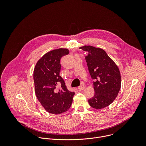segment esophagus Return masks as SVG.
Segmentation results:
<instances>
[{"label": "esophagus", "instance_id": "esophagus-1", "mask_svg": "<svg viewBox=\"0 0 146 146\" xmlns=\"http://www.w3.org/2000/svg\"><path fill=\"white\" fill-rule=\"evenodd\" d=\"M86 88V86H85V85H81L80 87H78V90H79V91H82V90H84V88Z\"/></svg>", "mask_w": 146, "mask_h": 146}]
</instances>
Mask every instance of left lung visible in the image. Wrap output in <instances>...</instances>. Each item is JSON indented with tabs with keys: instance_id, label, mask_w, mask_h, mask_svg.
I'll return each instance as SVG.
<instances>
[{
	"instance_id": "left-lung-1",
	"label": "left lung",
	"mask_w": 146,
	"mask_h": 146,
	"mask_svg": "<svg viewBox=\"0 0 146 146\" xmlns=\"http://www.w3.org/2000/svg\"><path fill=\"white\" fill-rule=\"evenodd\" d=\"M86 51L88 70L93 82L95 94L88 100L90 105L95 109L109 106L118 95L121 88V74L115 62L103 49L91 46L80 47Z\"/></svg>"
}]
</instances>
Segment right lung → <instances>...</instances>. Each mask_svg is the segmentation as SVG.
<instances>
[{"instance_id": "right-lung-1", "label": "right lung", "mask_w": 146, "mask_h": 146, "mask_svg": "<svg viewBox=\"0 0 146 146\" xmlns=\"http://www.w3.org/2000/svg\"><path fill=\"white\" fill-rule=\"evenodd\" d=\"M67 48H59L45 54L36 63L33 72L36 96L48 113L59 114L68 111L73 102L74 92L69 91L59 72L61 58L69 54ZM61 88L56 90L58 85Z\"/></svg>"}]
</instances>
